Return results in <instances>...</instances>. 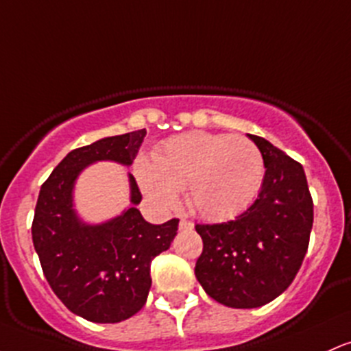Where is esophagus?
I'll use <instances>...</instances> for the list:
<instances>
[{
    "label": "esophagus",
    "mask_w": 351,
    "mask_h": 351,
    "mask_svg": "<svg viewBox=\"0 0 351 351\" xmlns=\"http://www.w3.org/2000/svg\"><path fill=\"white\" fill-rule=\"evenodd\" d=\"M193 221L186 218H182V221H180V230H193Z\"/></svg>",
    "instance_id": "1"
}]
</instances>
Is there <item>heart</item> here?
Segmentation results:
<instances>
[{"mask_svg":"<svg viewBox=\"0 0 351 351\" xmlns=\"http://www.w3.org/2000/svg\"><path fill=\"white\" fill-rule=\"evenodd\" d=\"M134 176L149 202L163 210L178 206L180 191L203 218L219 221L252 205L265 178L258 146L240 134L191 132L171 136L153 155L138 158Z\"/></svg>","mask_w":351,"mask_h":351,"instance_id":"obj_1","label":"heart"}]
</instances>
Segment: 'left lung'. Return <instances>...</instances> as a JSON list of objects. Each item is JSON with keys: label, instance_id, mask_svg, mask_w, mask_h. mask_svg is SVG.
I'll use <instances>...</instances> for the list:
<instances>
[{"label": "left lung", "instance_id": "left-lung-1", "mask_svg": "<svg viewBox=\"0 0 351 351\" xmlns=\"http://www.w3.org/2000/svg\"><path fill=\"white\" fill-rule=\"evenodd\" d=\"M265 161L261 190L232 221L196 225L203 252L195 275L213 300L258 308L290 287L306 255L313 199L303 167L265 138L248 134Z\"/></svg>", "mask_w": 351, "mask_h": 351}]
</instances>
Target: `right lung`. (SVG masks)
<instances>
[{"label":"right lung","mask_w":351,"mask_h":351,"mask_svg":"<svg viewBox=\"0 0 351 351\" xmlns=\"http://www.w3.org/2000/svg\"><path fill=\"white\" fill-rule=\"evenodd\" d=\"M145 136L146 130H138L73 149L38 196L32 234L41 268L63 305L88 322L118 323L138 313L152 288L153 258L167 252L178 232L180 219L152 225L141 217V193L132 175L133 206L119 217L88 225L73 208L75 182L88 165L117 161L130 167Z\"/></svg>","instance_id":"obj_1"}]
</instances>
